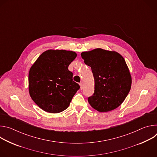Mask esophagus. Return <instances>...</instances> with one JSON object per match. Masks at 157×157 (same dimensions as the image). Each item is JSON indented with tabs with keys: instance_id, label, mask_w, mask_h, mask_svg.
<instances>
[{
	"instance_id": "esophagus-1",
	"label": "esophagus",
	"mask_w": 157,
	"mask_h": 157,
	"mask_svg": "<svg viewBox=\"0 0 157 157\" xmlns=\"http://www.w3.org/2000/svg\"><path fill=\"white\" fill-rule=\"evenodd\" d=\"M79 86H80V89L82 90V89L83 87H83V84H82V82H80V83H79Z\"/></svg>"
}]
</instances>
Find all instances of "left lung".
<instances>
[{"label": "left lung", "mask_w": 157, "mask_h": 157, "mask_svg": "<svg viewBox=\"0 0 157 157\" xmlns=\"http://www.w3.org/2000/svg\"><path fill=\"white\" fill-rule=\"evenodd\" d=\"M90 66L94 78V93L88 98L91 106L101 113L117 108L131 88L132 77L123 56L115 51L96 48L81 54Z\"/></svg>", "instance_id": "left-lung-1"}]
</instances>
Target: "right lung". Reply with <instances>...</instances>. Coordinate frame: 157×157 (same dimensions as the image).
<instances>
[{"instance_id":"add662e5","label":"right lung","mask_w":157,"mask_h":157,"mask_svg":"<svg viewBox=\"0 0 157 157\" xmlns=\"http://www.w3.org/2000/svg\"><path fill=\"white\" fill-rule=\"evenodd\" d=\"M77 54L73 51L48 50L42 53L29 74V94L35 103L49 113L68 108L79 85L73 81L70 64Z\"/></svg>"}]
</instances>
